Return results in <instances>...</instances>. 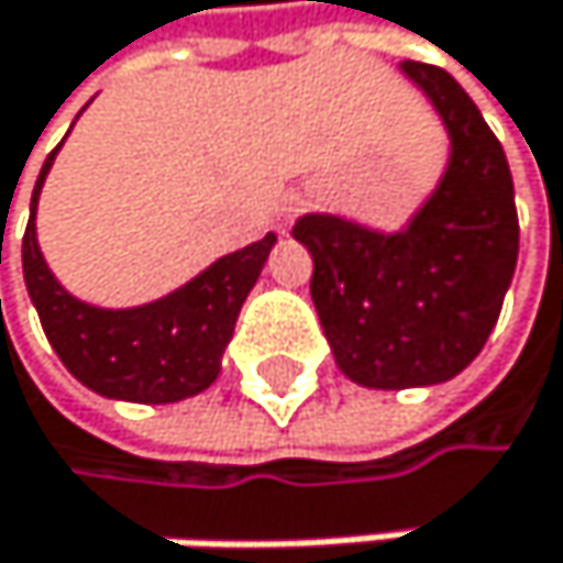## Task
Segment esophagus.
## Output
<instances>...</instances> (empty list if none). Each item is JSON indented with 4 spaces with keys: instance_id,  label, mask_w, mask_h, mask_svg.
<instances>
[{
    "instance_id": "34e87169",
    "label": "esophagus",
    "mask_w": 563,
    "mask_h": 563,
    "mask_svg": "<svg viewBox=\"0 0 563 563\" xmlns=\"http://www.w3.org/2000/svg\"><path fill=\"white\" fill-rule=\"evenodd\" d=\"M303 209V199L297 196V191H287L284 199L276 202V212H273V222H276V229L279 232H287L290 229V222L297 219V212Z\"/></svg>"
}]
</instances>
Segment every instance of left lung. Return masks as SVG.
<instances>
[{
    "instance_id": "obj_1",
    "label": "left lung",
    "mask_w": 563,
    "mask_h": 563,
    "mask_svg": "<svg viewBox=\"0 0 563 563\" xmlns=\"http://www.w3.org/2000/svg\"><path fill=\"white\" fill-rule=\"evenodd\" d=\"M401 74L449 134L435 188L391 232L334 212L294 222L313 256L310 297L338 367L385 391L442 385L473 364L520 250L510 165L479 107L429 63L405 59Z\"/></svg>"
}]
</instances>
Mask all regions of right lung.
I'll return each mask as SVG.
<instances>
[{
	"label": "right lung",
	"instance_id": "right-lung-1",
	"mask_svg": "<svg viewBox=\"0 0 563 563\" xmlns=\"http://www.w3.org/2000/svg\"><path fill=\"white\" fill-rule=\"evenodd\" d=\"M56 151H49L36 178L23 235V276L46 341L67 372L103 398L168 405L206 391L222 372L235 317L256 287L276 235L266 232L260 243L219 256L188 284L151 303H87L53 276L36 240V206Z\"/></svg>",
	"mask_w": 563,
	"mask_h": 563
}]
</instances>
